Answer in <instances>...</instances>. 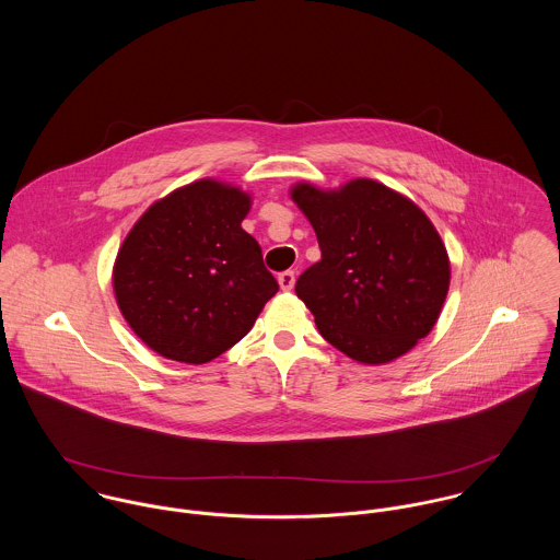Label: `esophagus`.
<instances>
[{
  "label": "esophagus",
  "mask_w": 560,
  "mask_h": 560,
  "mask_svg": "<svg viewBox=\"0 0 560 560\" xmlns=\"http://www.w3.org/2000/svg\"><path fill=\"white\" fill-rule=\"evenodd\" d=\"M278 284L282 291H291L295 287V271H282L278 276Z\"/></svg>",
  "instance_id": "34e87169"
}]
</instances>
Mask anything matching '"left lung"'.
<instances>
[{
    "instance_id": "8db88e82",
    "label": "left lung",
    "mask_w": 560,
    "mask_h": 560,
    "mask_svg": "<svg viewBox=\"0 0 560 560\" xmlns=\"http://www.w3.org/2000/svg\"><path fill=\"white\" fill-rule=\"evenodd\" d=\"M289 194L319 241L320 260L295 293L320 336L369 366L411 351L440 319L451 287V258L427 213L373 178L334 189L302 180Z\"/></svg>"
}]
</instances>
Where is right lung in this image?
Returning a JSON list of instances; mask_svg holds the SVG:
<instances>
[{"instance_id": "1", "label": "right lung", "mask_w": 560, "mask_h": 560, "mask_svg": "<svg viewBox=\"0 0 560 560\" xmlns=\"http://www.w3.org/2000/svg\"><path fill=\"white\" fill-rule=\"evenodd\" d=\"M252 194L198 178L155 200L122 241L112 287L136 336L167 360L207 364L237 345L278 293L241 229Z\"/></svg>"}]
</instances>
